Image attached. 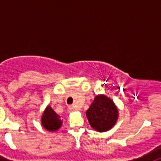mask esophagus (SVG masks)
Instances as JSON below:
<instances>
[{
    "label": "esophagus",
    "instance_id": "34e87169",
    "mask_svg": "<svg viewBox=\"0 0 161 161\" xmlns=\"http://www.w3.org/2000/svg\"><path fill=\"white\" fill-rule=\"evenodd\" d=\"M68 112H69V113H72V112H74L75 110H76V109H75V108H74L72 106H68Z\"/></svg>",
    "mask_w": 161,
    "mask_h": 161
}]
</instances>
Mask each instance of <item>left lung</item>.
Listing matches in <instances>:
<instances>
[{
  "mask_svg": "<svg viewBox=\"0 0 161 161\" xmlns=\"http://www.w3.org/2000/svg\"><path fill=\"white\" fill-rule=\"evenodd\" d=\"M91 127L98 132L110 130L117 123L119 109L114 101L104 94H98L86 111Z\"/></svg>",
  "mask_w": 161,
  "mask_h": 161,
  "instance_id": "left-lung-1",
  "label": "left lung"
}]
</instances>
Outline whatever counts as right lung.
<instances>
[{
  "label": "right lung",
  "mask_w": 161,
  "mask_h": 161,
  "mask_svg": "<svg viewBox=\"0 0 161 161\" xmlns=\"http://www.w3.org/2000/svg\"><path fill=\"white\" fill-rule=\"evenodd\" d=\"M63 119L54 111L51 106H47L44 109L41 118V124L44 129L48 131H56L62 126Z\"/></svg>",
  "instance_id": "right-lung-1"
}]
</instances>
